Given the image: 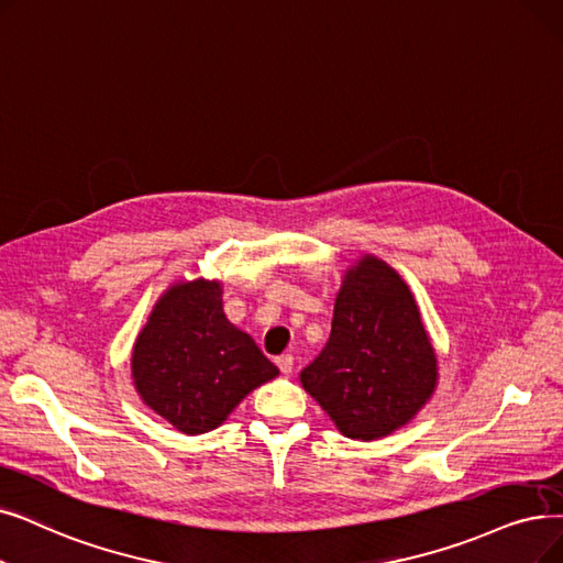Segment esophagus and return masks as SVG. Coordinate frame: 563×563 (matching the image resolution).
I'll list each match as a JSON object with an SVG mask.
<instances>
[{"label":"esophagus","instance_id":"esophagus-1","mask_svg":"<svg viewBox=\"0 0 563 563\" xmlns=\"http://www.w3.org/2000/svg\"><path fill=\"white\" fill-rule=\"evenodd\" d=\"M276 363H278V368H280L283 375H289L291 368H295V356H291V354H280L276 358Z\"/></svg>","mask_w":563,"mask_h":563}]
</instances>
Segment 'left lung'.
<instances>
[{"mask_svg": "<svg viewBox=\"0 0 563 563\" xmlns=\"http://www.w3.org/2000/svg\"><path fill=\"white\" fill-rule=\"evenodd\" d=\"M301 384L350 439H379L405 426L432 396L437 358L402 278L377 257L350 268L331 335L301 371Z\"/></svg>", "mask_w": 563, "mask_h": 563, "instance_id": "left-lung-1", "label": "left lung"}]
</instances>
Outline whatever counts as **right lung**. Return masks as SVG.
Returning a JSON list of instances; mask_svg holds the SVG:
<instances>
[{"label": "right lung", "mask_w": 563, "mask_h": 563, "mask_svg": "<svg viewBox=\"0 0 563 563\" xmlns=\"http://www.w3.org/2000/svg\"><path fill=\"white\" fill-rule=\"evenodd\" d=\"M221 283L169 287L133 347L137 394L184 434L221 426L253 388L278 375L255 340L228 322Z\"/></svg>", "instance_id": "add662e5"}]
</instances>
